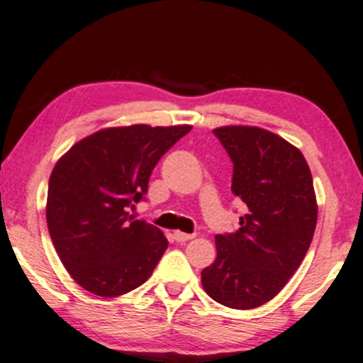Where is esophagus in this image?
<instances>
[{
  "label": "esophagus",
  "mask_w": 363,
  "mask_h": 363,
  "mask_svg": "<svg viewBox=\"0 0 363 363\" xmlns=\"http://www.w3.org/2000/svg\"><path fill=\"white\" fill-rule=\"evenodd\" d=\"M173 238H174V241L185 242V241H190L191 238H194V234H186V233H182V231H174Z\"/></svg>",
  "instance_id": "obj_1"
}]
</instances>
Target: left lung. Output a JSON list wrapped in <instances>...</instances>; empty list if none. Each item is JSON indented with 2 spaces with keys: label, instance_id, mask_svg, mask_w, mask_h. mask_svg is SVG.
<instances>
[{
  "label": "left lung",
  "instance_id": "left-lung-1",
  "mask_svg": "<svg viewBox=\"0 0 363 363\" xmlns=\"http://www.w3.org/2000/svg\"><path fill=\"white\" fill-rule=\"evenodd\" d=\"M214 134L248 214L236 233L216 236L217 257L202 270V285L219 304L255 309L282 291L308 253L318 223L313 177L299 149L274 132L225 125Z\"/></svg>",
  "mask_w": 363,
  "mask_h": 363
}]
</instances>
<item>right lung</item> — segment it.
Listing matches in <instances>:
<instances>
[{
	"mask_svg": "<svg viewBox=\"0 0 363 363\" xmlns=\"http://www.w3.org/2000/svg\"><path fill=\"white\" fill-rule=\"evenodd\" d=\"M191 125L101 129L76 143L49 178L45 219L64 268L84 291L117 297L151 277L168 248L156 225L129 214L161 156Z\"/></svg>",
	"mask_w": 363,
	"mask_h": 363,
	"instance_id": "1",
	"label": "right lung"
}]
</instances>
